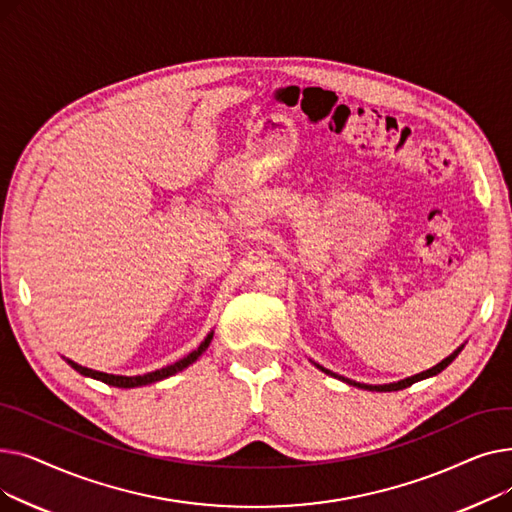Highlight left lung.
<instances>
[{
	"label": "left lung",
	"mask_w": 512,
	"mask_h": 512,
	"mask_svg": "<svg viewBox=\"0 0 512 512\" xmlns=\"http://www.w3.org/2000/svg\"><path fill=\"white\" fill-rule=\"evenodd\" d=\"M461 353V348L459 351H454L450 357H446L442 363H438L436 367H432V369H427V371H423V373H417V375H413V378H407V380H402V382H396V384H384V386H367V384H359V382H353V380H346V378H342V375H336V373H332L330 369H324L321 365H317L321 371H326L328 375H334V378H340V380H344L346 384H353V386H357V388H363V390H375V392H394V390H402V388H409V386H413L415 382H419V380H425V378H432V375H438L442 369H446L454 359H456V355Z\"/></svg>",
	"instance_id": "obj_1"
}]
</instances>
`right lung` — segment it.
I'll return each mask as SVG.
<instances>
[{
	"mask_svg": "<svg viewBox=\"0 0 512 512\" xmlns=\"http://www.w3.org/2000/svg\"><path fill=\"white\" fill-rule=\"evenodd\" d=\"M211 338H213V334H207V338L199 344L197 351H193L191 355H186L184 359H180V361H176V363H172V365H168V367H161V369H157V371L145 373V375H134V378H128V375H112V373H103V371H93V369H89V367L76 365L74 361H68V359H66V361H68V365L74 367L78 373L89 375V378L99 380V382H103V384H110V386H116V388H137V386H147V384H153V382H159V380H166V378H170V375H174V373L182 371L184 367L195 363V361L205 353V348L209 346Z\"/></svg>",
	"mask_w": 512,
	"mask_h": 512,
	"instance_id": "right-lung-1",
	"label": "right lung"
}]
</instances>
